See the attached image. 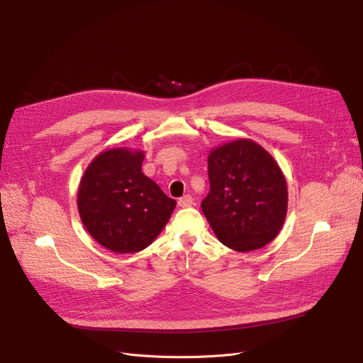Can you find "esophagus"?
Segmentation results:
<instances>
[{
  "label": "esophagus",
  "instance_id": "esophagus-1",
  "mask_svg": "<svg viewBox=\"0 0 363 363\" xmlns=\"http://www.w3.org/2000/svg\"><path fill=\"white\" fill-rule=\"evenodd\" d=\"M178 204L181 206V207H189L193 204V197L189 196V194H186V196H184V197H181L179 200H178Z\"/></svg>",
  "mask_w": 363,
  "mask_h": 363
}]
</instances>
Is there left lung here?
I'll return each mask as SVG.
<instances>
[{
	"label": "left lung",
	"instance_id": "obj_1",
	"mask_svg": "<svg viewBox=\"0 0 363 363\" xmlns=\"http://www.w3.org/2000/svg\"><path fill=\"white\" fill-rule=\"evenodd\" d=\"M211 191L201 201L218 240L235 252L271 242L287 216L289 191L274 157L252 140H237L211 151Z\"/></svg>",
	"mask_w": 363,
	"mask_h": 363
}]
</instances>
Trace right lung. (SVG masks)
Returning <instances> with one entry per match:
<instances>
[{"instance_id": "obj_1", "label": "right lung", "mask_w": 363, "mask_h": 363, "mask_svg": "<svg viewBox=\"0 0 363 363\" xmlns=\"http://www.w3.org/2000/svg\"><path fill=\"white\" fill-rule=\"evenodd\" d=\"M143 151L111 148L86 167L78 211L89 235L114 253H137L162 233L177 206L141 172Z\"/></svg>"}]
</instances>
